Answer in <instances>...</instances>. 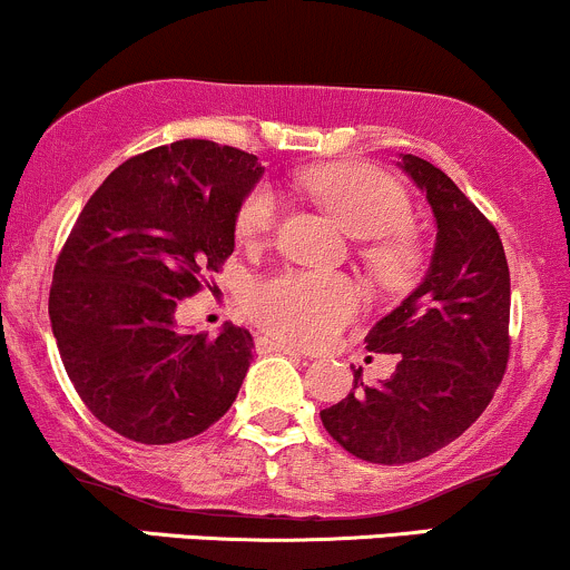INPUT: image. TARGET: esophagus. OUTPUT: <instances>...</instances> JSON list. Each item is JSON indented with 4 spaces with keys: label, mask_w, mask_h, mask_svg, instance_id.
<instances>
[{
    "label": "esophagus",
    "mask_w": 570,
    "mask_h": 570,
    "mask_svg": "<svg viewBox=\"0 0 570 570\" xmlns=\"http://www.w3.org/2000/svg\"><path fill=\"white\" fill-rule=\"evenodd\" d=\"M255 351H258V353H287V356L307 358V353L298 351L296 345H287V342L268 340V336H258V340H255Z\"/></svg>",
    "instance_id": "34e87169"
}]
</instances>
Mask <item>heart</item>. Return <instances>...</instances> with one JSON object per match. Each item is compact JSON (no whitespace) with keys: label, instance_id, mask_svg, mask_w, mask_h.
Segmentation results:
<instances>
[{"label":"heart","instance_id":"heart-1","mask_svg":"<svg viewBox=\"0 0 570 570\" xmlns=\"http://www.w3.org/2000/svg\"><path fill=\"white\" fill-rule=\"evenodd\" d=\"M302 185L345 225L347 234L372 238L364 247V258L381 277L402 279L413 268L415 247L402 230L413 209L400 181L372 165L334 163L312 168ZM277 214L279 195L274 187L255 185L238 204V242L261 244L277 225ZM358 309L361 291L351 277L304 268L263 279L249 298V312L261 328L298 345H323Z\"/></svg>","mask_w":570,"mask_h":570}]
</instances>
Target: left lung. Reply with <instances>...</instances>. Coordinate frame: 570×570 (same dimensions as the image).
<instances>
[{
	"label": "left lung",
	"instance_id": "8db88e82",
	"mask_svg": "<svg viewBox=\"0 0 570 570\" xmlns=\"http://www.w3.org/2000/svg\"><path fill=\"white\" fill-rule=\"evenodd\" d=\"M402 170L430 200L438 238L424 283L366 334L375 353H400L394 375L321 410L353 456L407 464L468 430L492 402L508 366L511 274L498 230L432 163L402 155Z\"/></svg>",
	"mask_w": 570,
	"mask_h": 570
}]
</instances>
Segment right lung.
I'll use <instances>...</instances> for the list:
<instances>
[{
  "label": "right lung",
  "instance_id": "add662e5",
  "mask_svg": "<svg viewBox=\"0 0 570 570\" xmlns=\"http://www.w3.org/2000/svg\"><path fill=\"white\" fill-rule=\"evenodd\" d=\"M261 176L247 151L176 140L121 163L78 214L48 315L78 396L121 438L176 443L234 405L253 336L185 334L176 307L230 258L238 204Z\"/></svg>",
  "mask_w": 570,
  "mask_h": 570
}]
</instances>
